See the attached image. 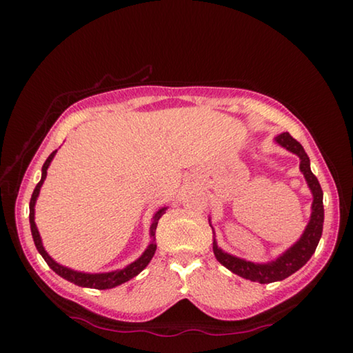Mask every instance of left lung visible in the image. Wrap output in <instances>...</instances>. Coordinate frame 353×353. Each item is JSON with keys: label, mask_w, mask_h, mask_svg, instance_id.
I'll return each instance as SVG.
<instances>
[{"label": "left lung", "mask_w": 353, "mask_h": 353, "mask_svg": "<svg viewBox=\"0 0 353 353\" xmlns=\"http://www.w3.org/2000/svg\"><path fill=\"white\" fill-rule=\"evenodd\" d=\"M276 143L280 146L288 149L290 152L296 154L301 159V171L308 183V188L312 190L313 204H312V216L303 230L302 236L292 244L290 249H286L282 255H279L274 261L268 263H254L244 259H238L235 255L224 252L218 248L216 240L213 238V252L221 265L232 271L236 276L248 279L250 282L259 283H272L290 277L291 274L301 270L305 263L312 259L316 248L322 235V225H324V205H322V188L318 179L310 170V159L302 148L301 143L292 139L288 132H283L276 137Z\"/></svg>", "instance_id": "obj_1"}]
</instances>
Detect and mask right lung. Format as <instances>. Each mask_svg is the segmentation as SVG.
I'll return each instance as SVG.
<instances>
[{
  "instance_id": "1",
  "label": "right lung",
  "mask_w": 353,
  "mask_h": 353,
  "mask_svg": "<svg viewBox=\"0 0 353 353\" xmlns=\"http://www.w3.org/2000/svg\"><path fill=\"white\" fill-rule=\"evenodd\" d=\"M57 151L51 152L50 157L46 159V162L41 166V179L40 182L37 183V187H35L34 193L31 196V202H29V224H31V232H32V238H34V244L37 250L40 252V255L43 256L45 261L48 263V266L51 268L52 271L59 276L63 277L65 280H68V282L74 283L77 286H83V288H94V290H109V288H115V286L121 285L124 282H128V280L134 279L135 276H139V274L145 270L148 266V263L152 260V256L155 254V249H157V244H155V229H157V224H159V219L163 216L165 212H166V207L160 208V210L154 214L152 218V224H151V229H149V235H151V243H149V246L146 248L145 252L141 254L140 259H137L134 263H130L126 268H123V270H117V271H112V272H103V274H87V272H79V271H73L70 270L67 266H62L56 263L54 260L51 259L50 255L43 248V244H41V238L40 234L37 230V225H35V221H34V207H35V201L39 198V193H40V188L41 185H43L45 179H46V170L48 166H50L51 160L54 159Z\"/></svg>"
}]
</instances>
